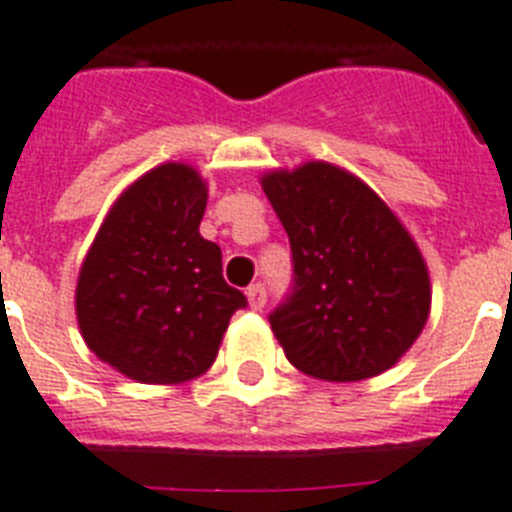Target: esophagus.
Returning <instances> with one entry per match:
<instances>
[{
	"label": "esophagus",
	"instance_id": "34e87169",
	"mask_svg": "<svg viewBox=\"0 0 512 512\" xmlns=\"http://www.w3.org/2000/svg\"><path fill=\"white\" fill-rule=\"evenodd\" d=\"M246 295H248V303H251L253 311H261V308H264V303H266V287L261 285V282H256V285L248 287Z\"/></svg>",
	"mask_w": 512,
	"mask_h": 512
}]
</instances>
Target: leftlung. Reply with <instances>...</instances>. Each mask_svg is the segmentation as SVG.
<instances>
[{
	"mask_svg": "<svg viewBox=\"0 0 512 512\" xmlns=\"http://www.w3.org/2000/svg\"><path fill=\"white\" fill-rule=\"evenodd\" d=\"M287 238L293 282L269 314L295 369L327 382L377 377L429 319V272L382 198L350 172L308 162L261 180Z\"/></svg>",
	"mask_w": 512,
	"mask_h": 512,
	"instance_id": "obj_1",
	"label": "left lung"
}]
</instances>
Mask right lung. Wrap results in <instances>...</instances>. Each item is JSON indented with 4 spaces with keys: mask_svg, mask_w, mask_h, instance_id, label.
<instances>
[{
    "mask_svg": "<svg viewBox=\"0 0 512 512\" xmlns=\"http://www.w3.org/2000/svg\"><path fill=\"white\" fill-rule=\"evenodd\" d=\"M206 185L162 164L112 206L78 277V324L101 361L143 384L193 379L217 358L246 295L222 277V251L201 238Z\"/></svg>",
    "mask_w": 512,
    "mask_h": 512,
    "instance_id": "right-lung-1",
    "label": "right lung"
}]
</instances>
